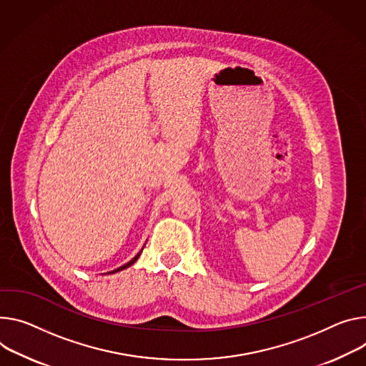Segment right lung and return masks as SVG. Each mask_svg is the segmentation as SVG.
Segmentation results:
<instances>
[{"label": "right lung", "mask_w": 366, "mask_h": 366, "mask_svg": "<svg viewBox=\"0 0 366 366\" xmlns=\"http://www.w3.org/2000/svg\"><path fill=\"white\" fill-rule=\"evenodd\" d=\"M140 254H142V252H139V254H137V255H136V257H134V258H132V259H131V261H129V262H127V264H124V265H122V267H119V269H117V270H114V272H112V273H117V272H121V270H124V269H127V267H129V265H132V264H134V262H136V261H137V258H139V257H140Z\"/></svg>", "instance_id": "add662e5"}]
</instances>
